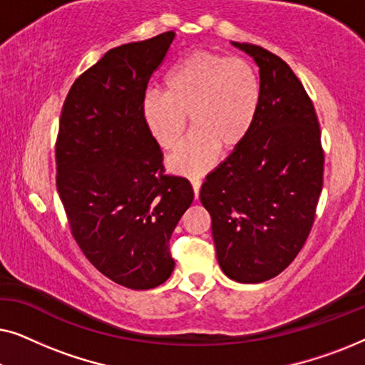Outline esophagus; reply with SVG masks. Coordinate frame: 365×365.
I'll list each match as a JSON object with an SVG mask.
<instances>
[{
    "label": "esophagus",
    "instance_id": "1",
    "mask_svg": "<svg viewBox=\"0 0 365 365\" xmlns=\"http://www.w3.org/2000/svg\"><path fill=\"white\" fill-rule=\"evenodd\" d=\"M191 184H192V189H194V197H199V189H201V181L199 179H191Z\"/></svg>",
    "mask_w": 365,
    "mask_h": 365
}]
</instances>
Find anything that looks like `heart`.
<instances>
[{
	"mask_svg": "<svg viewBox=\"0 0 365 365\" xmlns=\"http://www.w3.org/2000/svg\"><path fill=\"white\" fill-rule=\"evenodd\" d=\"M261 108V81L249 61L199 49L182 58L166 78V94L149 93L143 113L163 149H174L191 118L194 131L168 159L173 173L202 176L219 148L241 146Z\"/></svg>",
	"mask_w": 365,
	"mask_h": 365,
	"instance_id": "1",
	"label": "heart"
}]
</instances>
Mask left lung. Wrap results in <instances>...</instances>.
Masks as SVG:
<instances>
[{
    "label": "left lung",
    "instance_id": "8db88e82",
    "mask_svg": "<svg viewBox=\"0 0 365 365\" xmlns=\"http://www.w3.org/2000/svg\"><path fill=\"white\" fill-rule=\"evenodd\" d=\"M259 66L261 108L244 139L201 187L217 262L242 284L269 281L301 251L322 191L324 151L316 109L286 61L232 43Z\"/></svg>",
    "mask_w": 365,
    "mask_h": 365
}]
</instances>
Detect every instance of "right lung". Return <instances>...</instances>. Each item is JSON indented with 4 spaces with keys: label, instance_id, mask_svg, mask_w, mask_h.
Returning <instances> with one entry per match:
<instances>
[{
    "label": "right lung",
    "instance_id": "right-lung-1",
    "mask_svg": "<svg viewBox=\"0 0 365 365\" xmlns=\"http://www.w3.org/2000/svg\"><path fill=\"white\" fill-rule=\"evenodd\" d=\"M174 36L109 49L73 83L59 119L56 186L73 237L99 272L134 291L171 276L169 239L194 199L187 179L164 174L143 113Z\"/></svg>",
    "mask_w": 365,
    "mask_h": 365
}]
</instances>
